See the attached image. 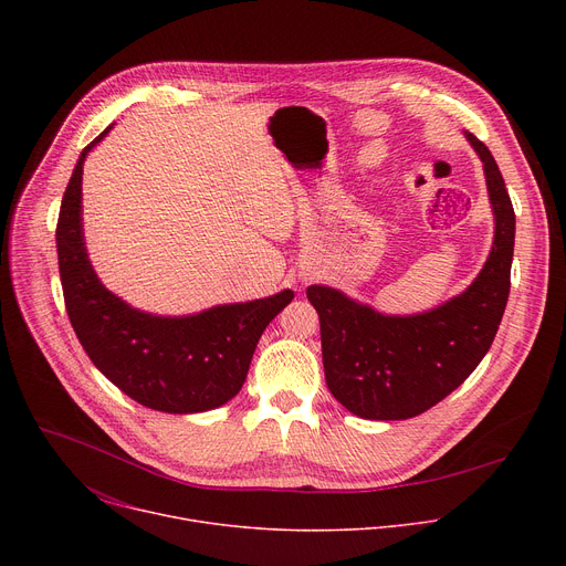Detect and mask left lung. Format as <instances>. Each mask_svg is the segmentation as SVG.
Instances as JSON below:
<instances>
[{
  "label": "left lung",
  "mask_w": 566,
  "mask_h": 566,
  "mask_svg": "<svg viewBox=\"0 0 566 566\" xmlns=\"http://www.w3.org/2000/svg\"><path fill=\"white\" fill-rule=\"evenodd\" d=\"M483 160L495 212L489 262L443 306L389 317L329 286H308L319 315L325 378L336 400L363 419H412L454 391L491 349L511 291L515 210L491 149L465 134Z\"/></svg>",
  "instance_id": "left-lung-1"
}]
</instances>
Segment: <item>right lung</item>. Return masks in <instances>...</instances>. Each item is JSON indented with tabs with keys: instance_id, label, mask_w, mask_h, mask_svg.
<instances>
[{
	"instance_id": "obj_1",
	"label": "right lung",
	"mask_w": 566,
	"mask_h": 566,
	"mask_svg": "<svg viewBox=\"0 0 566 566\" xmlns=\"http://www.w3.org/2000/svg\"><path fill=\"white\" fill-rule=\"evenodd\" d=\"M107 132L109 127L80 154L55 228L71 327L92 363L140 406L170 415L214 410L244 385L260 336L293 300V291L188 317L140 313L112 295L87 260L80 226L85 156Z\"/></svg>"
}]
</instances>
